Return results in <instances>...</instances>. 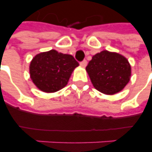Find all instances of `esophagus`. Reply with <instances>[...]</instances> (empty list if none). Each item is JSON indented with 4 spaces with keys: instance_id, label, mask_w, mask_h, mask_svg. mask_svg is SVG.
Segmentation results:
<instances>
[{
    "instance_id": "obj_1",
    "label": "esophagus",
    "mask_w": 152,
    "mask_h": 152,
    "mask_svg": "<svg viewBox=\"0 0 152 152\" xmlns=\"http://www.w3.org/2000/svg\"><path fill=\"white\" fill-rule=\"evenodd\" d=\"M80 64L82 67H86L87 66V64H88V62H87L86 60H83V61H82L80 63Z\"/></svg>"
}]
</instances>
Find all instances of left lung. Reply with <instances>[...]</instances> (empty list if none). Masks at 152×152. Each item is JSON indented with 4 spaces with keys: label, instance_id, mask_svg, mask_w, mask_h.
Segmentation results:
<instances>
[{
    "label": "left lung",
    "instance_id": "1",
    "mask_svg": "<svg viewBox=\"0 0 152 152\" xmlns=\"http://www.w3.org/2000/svg\"><path fill=\"white\" fill-rule=\"evenodd\" d=\"M86 70L95 89L106 95L122 90L131 76L128 60L119 53L107 50L94 55Z\"/></svg>",
    "mask_w": 152,
    "mask_h": 152
}]
</instances>
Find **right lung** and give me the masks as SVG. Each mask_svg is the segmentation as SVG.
Listing matches in <instances>:
<instances>
[{"instance_id":"1","label":"right lung","mask_w":152,"mask_h":152,"mask_svg":"<svg viewBox=\"0 0 152 152\" xmlns=\"http://www.w3.org/2000/svg\"><path fill=\"white\" fill-rule=\"evenodd\" d=\"M78 65L72 55L52 50L33 58L30 64L31 78L42 91L55 92L66 86L72 72Z\"/></svg>"}]
</instances>
